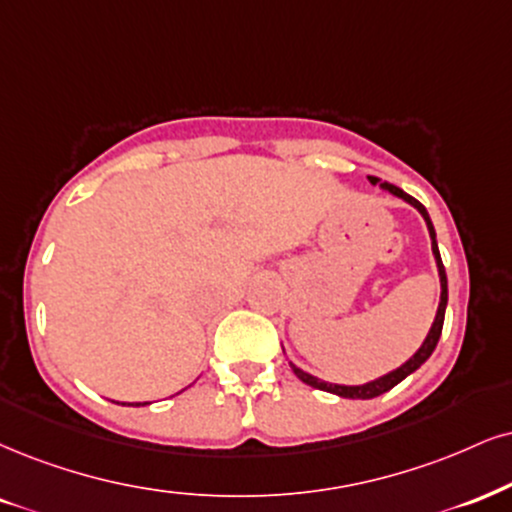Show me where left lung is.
I'll use <instances>...</instances> for the list:
<instances>
[{"label": "left lung", "instance_id": "8db88e82", "mask_svg": "<svg viewBox=\"0 0 512 512\" xmlns=\"http://www.w3.org/2000/svg\"><path fill=\"white\" fill-rule=\"evenodd\" d=\"M368 180L372 182V185H380V187L384 189V192L394 194V197H399V199L406 201V204H410L413 208H418L420 216L425 218L427 230H430V239H432V254H434V261H437V270H439L441 296H439V308H437V315H434V323H432V327H430V332H427L425 342H422L420 349L415 351L413 356H410L408 361L401 365V368L391 370V372H387V375L377 377V380H370V382H365V384H332V382L318 380V377L308 375V372H304L301 368H296L294 363H289V365H292L294 375L299 377L301 382H306L308 387H313V389H323V391H330V394L342 396V399H375V396H380V394H384V391L394 389L396 384L406 380V377L410 375V372L418 370L420 365L425 363L427 358L432 356V351L437 349V342H439V337H441V327H444L446 304H449V285H446V270H444V263H441L439 246H437V232H434V225H432V220H430V213H427V208L422 206L418 199H413V197H410V194L403 192L401 187L389 185V182H380V178H372V175H370Z\"/></svg>", "mask_w": 512, "mask_h": 512}]
</instances>
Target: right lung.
<instances>
[{
    "mask_svg": "<svg viewBox=\"0 0 512 512\" xmlns=\"http://www.w3.org/2000/svg\"><path fill=\"white\" fill-rule=\"evenodd\" d=\"M137 406H147V403H137Z\"/></svg>",
    "mask_w": 512,
    "mask_h": 512,
    "instance_id": "right-lung-1",
    "label": "right lung"
}]
</instances>
